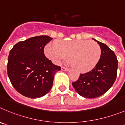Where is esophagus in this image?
<instances>
[{"label":"esophagus","instance_id":"1","mask_svg":"<svg viewBox=\"0 0 125 125\" xmlns=\"http://www.w3.org/2000/svg\"><path fill=\"white\" fill-rule=\"evenodd\" d=\"M61 69H62V71H68L69 70V68H64V67H62Z\"/></svg>","mask_w":125,"mask_h":125}]
</instances>
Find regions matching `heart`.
I'll list each match as a JSON object with an SVG mask.
<instances>
[{"label":"heart","instance_id":"heart-1","mask_svg":"<svg viewBox=\"0 0 125 125\" xmlns=\"http://www.w3.org/2000/svg\"><path fill=\"white\" fill-rule=\"evenodd\" d=\"M44 53L47 59L59 65L69 57L73 67L80 72H88L100 61L101 51L98 43L88 40L59 41L48 44Z\"/></svg>","mask_w":125,"mask_h":125}]
</instances>
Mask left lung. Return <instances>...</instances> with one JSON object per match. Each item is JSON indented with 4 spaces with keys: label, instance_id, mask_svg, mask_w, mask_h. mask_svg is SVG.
<instances>
[{
    "label": "left lung",
    "instance_id": "1",
    "mask_svg": "<svg viewBox=\"0 0 125 125\" xmlns=\"http://www.w3.org/2000/svg\"><path fill=\"white\" fill-rule=\"evenodd\" d=\"M100 45L101 57L98 64L89 72L81 74L73 86L79 95L94 98L103 95L114 84L117 76L118 60L115 54L103 43L93 39Z\"/></svg>",
    "mask_w": 125,
    "mask_h": 125
}]
</instances>
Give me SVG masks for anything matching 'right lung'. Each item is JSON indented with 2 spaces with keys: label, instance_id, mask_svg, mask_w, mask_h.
I'll return each mask as SVG.
<instances>
[{
  "label": "right lung",
  "instance_id": "obj_1",
  "mask_svg": "<svg viewBox=\"0 0 125 125\" xmlns=\"http://www.w3.org/2000/svg\"><path fill=\"white\" fill-rule=\"evenodd\" d=\"M52 38L31 37L19 42L10 50L7 74L11 84L20 94L31 98L46 95L52 86L54 77L61 70L47 59L44 49Z\"/></svg>",
  "mask_w": 125,
  "mask_h": 125
}]
</instances>
